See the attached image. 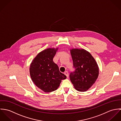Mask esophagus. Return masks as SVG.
<instances>
[{
  "instance_id": "esophagus-1",
  "label": "esophagus",
  "mask_w": 121,
  "mask_h": 121,
  "mask_svg": "<svg viewBox=\"0 0 121 121\" xmlns=\"http://www.w3.org/2000/svg\"><path fill=\"white\" fill-rule=\"evenodd\" d=\"M64 74L66 75L67 77L68 78V77H69V73H68V72L67 71H66L64 72Z\"/></svg>"
}]
</instances>
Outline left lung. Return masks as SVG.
Listing matches in <instances>:
<instances>
[{
  "mask_svg": "<svg viewBox=\"0 0 121 121\" xmlns=\"http://www.w3.org/2000/svg\"><path fill=\"white\" fill-rule=\"evenodd\" d=\"M73 67L69 78L74 88L81 92L86 91L96 81L99 75V68L96 61L89 52L84 49L70 50Z\"/></svg>",
  "mask_w": 121,
  "mask_h": 121,
  "instance_id": "left-lung-1",
  "label": "left lung"
}]
</instances>
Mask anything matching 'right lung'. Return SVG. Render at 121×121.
Here are the masks:
<instances>
[{
    "mask_svg": "<svg viewBox=\"0 0 121 121\" xmlns=\"http://www.w3.org/2000/svg\"><path fill=\"white\" fill-rule=\"evenodd\" d=\"M57 50L58 48H48L40 52L30 65V73L33 82L45 92L56 90L61 80L67 78L53 61Z\"/></svg>",
    "mask_w": 121,
    "mask_h": 121,
    "instance_id": "obj_1",
    "label": "right lung"
}]
</instances>
